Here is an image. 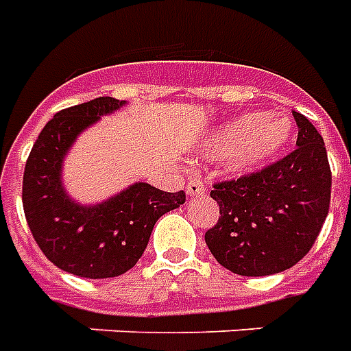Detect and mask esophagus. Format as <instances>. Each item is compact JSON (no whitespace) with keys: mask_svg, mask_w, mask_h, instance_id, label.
Returning a JSON list of instances; mask_svg holds the SVG:
<instances>
[{"mask_svg":"<svg viewBox=\"0 0 351 351\" xmlns=\"http://www.w3.org/2000/svg\"><path fill=\"white\" fill-rule=\"evenodd\" d=\"M187 193L191 196H202L206 193V183L200 178H193L187 183Z\"/></svg>","mask_w":351,"mask_h":351,"instance_id":"1","label":"esophagus"}]
</instances>
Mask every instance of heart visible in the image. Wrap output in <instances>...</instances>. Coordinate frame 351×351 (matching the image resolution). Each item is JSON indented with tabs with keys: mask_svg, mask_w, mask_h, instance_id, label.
Returning <instances> with one entry per match:
<instances>
[{
	"mask_svg": "<svg viewBox=\"0 0 351 351\" xmlns=\"http://www.w3.org/2000/svg\"><path fill=\"white\" fill-rule=\"evenodd\" d=\"M291 124L285 117L250 113L213 134L208 151L213 156H228L230 170L253 171L274 158L287 143Z\"/></svg>",
	"mask_w": 351,
	"mask_h": 351,
	"instance_id": "heart-1",
	"label": "heart"
}]
</instances>
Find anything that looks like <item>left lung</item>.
I'll return each mask as SVG.
<instances>
[{"label":"left lung","mask_w":351,"mask_h":351,"mask_svg":"<svg viewBox=\"0 0 351 351\" xmlns=\"http://www.w3.org/2000/svg\"><path fill=\"white\" fill-rule=\"evenodd\" d=\"M299 147L238 180L215 181L210 196L219 219L206 243L219 265L240 276H268L297 265L312 250L330 204V166L323 138L293 113Z\"/></svg>","instance_id":"8db88e82"}]
</instances>
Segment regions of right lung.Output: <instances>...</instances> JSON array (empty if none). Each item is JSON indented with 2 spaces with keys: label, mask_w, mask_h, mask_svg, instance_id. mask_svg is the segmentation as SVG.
Segmentation results:
<instances>
[{
  "label": "right lung",
  "mask_w": 351,
  "mask_h": 351,
  "mask_svg": "<svg viewBox=\"0 0 351 351\" xmlns=\"http://www.w3.org/2000/svg\"><path fill=\"white\" fill-rule=\"evenodd\" d=\"M123 101L101 96L62 109L47 123L29 151L22 206L45 257L81 278H115L130 270L147 247L153 227L166 211L185 202V193H166L136 183L100 206H77L62 189V158L77 134Z\"/></svg>",
  "instance_id": "obj_1"
}]
</instances>
